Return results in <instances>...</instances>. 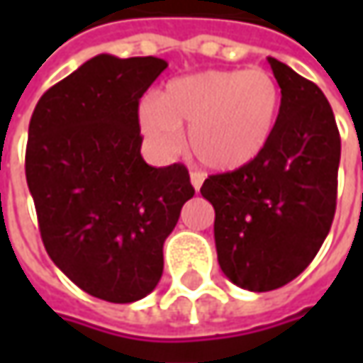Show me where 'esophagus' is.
Masks as SVG:
<instances>
[{
  "instance_id": "34e87169",
  "label": "esophagus",
  "mask_w": 363,
  "mask_h": 363,
  "mask_svg": "<svg viewBox=\"0 0 363 363\" xmlns=\"http://www.w3.org/2000/svg\"><path fill=\"white\" fill-rule=\"evenodd\" d=\"M189 182H191V186H194L196 191H200V188H202L203 184V175L198 174V172H194V174L189 175Z\"/></svg>"
}]
</instances>
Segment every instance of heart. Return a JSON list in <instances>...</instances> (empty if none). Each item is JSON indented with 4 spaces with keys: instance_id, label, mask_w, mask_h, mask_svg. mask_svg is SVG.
<instances>
[{
    "instance_id": "b5f03b06",
    "label": "heart",
    "mask_w": 363,
    "mask_h": 363,
    "mask_svg": "<svg viewBox=\"0 0 363 363\" xmlns=\"http://www.w3.org/2000/svg\"><path fill=\"white\" fill-rule=\"evenodd\" d=\"M281 111V86L271 72L202 70L174 78L157 99L139 106V125L161 153H174L188 129L191 155L206 169H242L269 145Z\"/></svg>"
}]
</instances>
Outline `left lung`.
<instances>
[{
  "mask_svg": "<svg viewBox=\"0 0 363 363\" xmlns=\"http://www.w3.org/2000/svg\"><path fill=\"white\" fill-rule=\"evenodd\" d=\"M281 111L269 145L252 163L210 175L202 196L214 206L218 264L232 283L264 293L309 267L329 234L342 141L325 94L269 56Z\"/></svg>",
  "mask_w": 363,
  "mask_h": 363,
  "instance_id": "left-lung-1",
  "label": "left lung"
}]
</instances>
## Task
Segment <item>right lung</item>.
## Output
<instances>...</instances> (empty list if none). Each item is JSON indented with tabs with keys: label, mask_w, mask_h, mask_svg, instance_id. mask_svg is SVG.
I'll return each instance as SVG.
<instances>
[{
	"label": "right lung",
	"mask_w": 363,
	"mask_h": 363,
	"mask_svg": "<svg viewBox=\"0 0 363 363\" xmlns=\"http://www.w3.org/2000/svg\"><path fill=\"white\" fill-rule=\"evenodd\" d=\"M165 68L155 56L99 54L42 94L28 129L26 179L46 252L108 303L157 286L163 242L194 196L186 165L141 157L139 99Z\"/></svg>",
	"instance_id": "right-lung-1"
}]
</instances>
